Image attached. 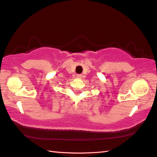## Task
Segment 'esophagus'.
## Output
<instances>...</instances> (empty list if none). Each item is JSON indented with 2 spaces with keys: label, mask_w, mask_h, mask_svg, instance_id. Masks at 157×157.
I'll use <instances>...</instances> for the list:
<instances>
[{
  "label": "esophagus",
  "mask_w": 157,
  "mask_h": 157,
  "mask_svg": "<svg viewBox=\"0 0 157 157\" xmlns=\"http://www.w3.org/2000/svg\"><path fill=\"white\" fill-rule=\"evenodd\" d=\"M76 77H77V78H82V75H80V74H77Z\"/></svg>",
  "instance_id": "34e87169"
}]
</instances>
